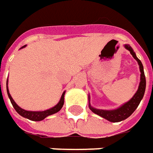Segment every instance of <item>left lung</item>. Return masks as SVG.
Here are the masks:
<instances>
[{
  "instance_id": "8db88e82",
  "label": "left lung",
  "mask_w": 153,
  "mask_h": 153,
  "mask_svg": "<svg viewBox=\"0 0 153 153\" xmlns=\"http://www.w3.org/2000/svg\"><path fill=\"white\" fill-rule=\"evenodd\" d=\"M124 47L127 50L130 51V53L133 56V58L137 62L139 65L140 72H141L138 89L136 91L134 96L128 102L124 103L122 106H120V107L116 108V109H112V110H103V109H97V108H95V107L91 106L90 95H88L89 108L91 109V111L92 112H94L95 114L98 115L100 117H102L105 118L107 121H109V122H111V123L122 122L123 120L127 119V117H129L134 112V111L137 108V107H138V105L141 102L142 99L143 98V96H144V93H145V89H146V77H145L144 71H143V63L137 57L136 53L134 52L133 49L130 46V45L125 44Z\"/></svg>"
}]
</instances>
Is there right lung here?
Masks as SVG:
<instances>
[{
  "instance_id": "add662e5",
  "label": "right lung",
  "mask_w": 153,
  "mask_h": 153,
  "mask_svg": "<svg viewBox=\"0 0 153 153\" xmlns=\"http://www.w3.org/2000/svg\"><path fill=\"white\" fill-rule=\"evenodd\" d=\"M26 46H22L21 49L26 47ZM6 91H7V95L10 98V101L12 106L15 108V110L16 111V112L18 113L19 115H21L22 117H25V118L29 119V120H31V121H35V122H39V121H42L43 119H45L46 117L50 116V115L55 114L56 112H58L59 111L61 110L63 107V104H64V96H65V91L63 92L62 97H61V99L58 102V103L54 106L53 107H51L50 109H47V110L44 111H26L22 109V107H20L15 102V101L13 100V98L11 97L10 92H9V89H8V79L6 81Z\"/></svg>"
}]
</instances>
